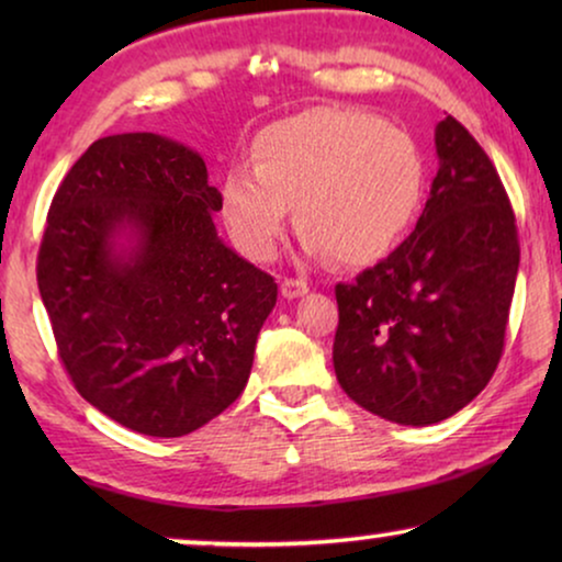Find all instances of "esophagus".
<instances>
[{
  "label": "esophagus",
  "mask_w": 562,
  "mask_h": 562,
  "mask_svg": "<svg viewBox=\"0 0 562 562\" xmlns=\"http://www.w3.org/2000/svg\"><path fill=\"white\" fill-rule=\"evenodd\" d=\"M306 291H310V286H306V281H302V279H286L281 283V294L286 299H299V296H304Z\"/></svg>",
  "instance_id": "esophagus-1"
}]
</instances>
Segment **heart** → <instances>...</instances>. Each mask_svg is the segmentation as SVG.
<instances>
[{
	"mask_svg": "<svg viewBox=\"0 0 562 562\" xmlns=\"http://www.w3.org/2000/svg\"><path fill=\"white\" fill-rule=\"evenodd\" d=\"M252 168L220 181V217L235 248L271 260L296 204L306 256L366 266L386 256L417 217L427 183L412 133L348 106H312L260 130Z\"/></svg>",
	"mask_w": 562,
	"mask_h": 562,
	"instance_id": "b5f03b06",
	"label": "heart"
}]
</instances>
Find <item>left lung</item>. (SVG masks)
<instances>
[{
	"label": "left lung",
	"mask_w": 562,
	"mask_h": 562,
	"mask_svg": "<svg viewBox=\"0 0 562 562\" xmlns=\"http://www.w3.org/2000/svg\"><path fill=\"white\" fill-rule=\"evenodd\" d=\"M437 176L417 227L379 266L337 283L333 363L375 417L427 427L486 389L519 271L509 196L456 117L435 127Z\"/></svg>",
	"instance_id": "obj_1"
}]
</instances>
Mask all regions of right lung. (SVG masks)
Listing matches in <instances>:
<instances>
[{
    "mask_svg": "<svg viewBox=\"0 0 562 562\" xmlns=\"http://www.w3.org/2000/svg\"><path fill=\"white\" fill-rule=\"evenodd\" d=\"M204 158L156 133L99 137L53 196L37 289L58 356L91 406L181 437L243 394L271 276L227 248Z\"/></svg>",
    "mask_w": 562,
    "mask_h": 562,
    "instance_id": "add662e5",
    "label": "right lung"
}]
</instances>
